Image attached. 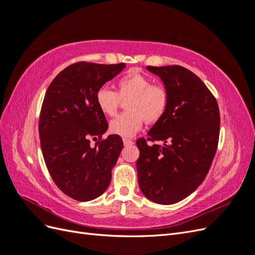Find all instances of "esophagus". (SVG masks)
<instances>
[{
  "label": "esophagus",
  "instance_id": "obj_1",
  "mask_svg": "<svg viewBox=\"0 0 255 255\" xmlns=\"http://www.w3.org/2000/svg\"><path fill=\"white\" fill-rule=\"evenodd\" d=\"M123 143H125V145H132L134 144V141L128 139V138H123Z\"/></svg>",
  "mask_w": 255,
  "mask_h": 255
}]
</instances>
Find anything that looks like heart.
Wrapping results in <instances>:
<instances>
[{"label": "heart", "mask_w": 255, "mask_h": 255, "mask_svg": "<svg viewBox=\"0 0 255 255\" xmlns=\"http://www.w3.org/2000/svg\"><path fill=\"white\" fill-rule=\"evenodd\" d=\"M114 91L107 87L96 92V103L102 114L113 117L117 114L122 101L127 112L111 121L110 129L114 134L132 137L142 128L144 120L155 123L164 117L169 106V91L161 84L152 83L149 76L138 71H129L116 82Z\"/></svg>", "instance_id": "1"}]
</instances>
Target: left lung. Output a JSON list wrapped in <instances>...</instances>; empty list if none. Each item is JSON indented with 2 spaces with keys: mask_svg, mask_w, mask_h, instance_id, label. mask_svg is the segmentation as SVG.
<instances>
[{
  "mask_svg": "<svg viewBox=\"0 0 255 255\" xmlns=\"http://www.w3.org/2000/svg\"><path fill=\"white\" fill-rule=\"evenodd\" d=\"M146 69L164 82L169 106L149 137L136 141L140 151L138 184L151 201L168 205L194 192L210 170L219 140V107L210 89L188 69L177 65Z\"/></svg>",
  "mask_w": 255,
  "mask_h": 255,
  "instance_id": "8db88e82",
  "label": "left lung"
}]
</instances>
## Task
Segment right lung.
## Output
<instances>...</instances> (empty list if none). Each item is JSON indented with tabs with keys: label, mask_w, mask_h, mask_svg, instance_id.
Returning <instances> with one entry per match:
<instances>
[{
	"label": "right lung",
	"mask_w": 255,
	"mask_h": 255,
	"mask_svg": "<svg viewBox=\"0 0 255 255\" xmlns=\"http://www.w3.org/2000/svg\"><path fill=\"white\" fill-rule=\"evenodd\" d=\"M125 67L79 61L59 72L45 92L39 118L42 155L56 186L78 201H90L107 189L123 148L119 135L102 138L109 123L96 92Z\"/></svg>",
	"instance_id": "obj_1"
}]
</instances>
